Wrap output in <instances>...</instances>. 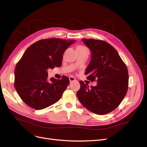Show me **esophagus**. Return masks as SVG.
<instances>
[{"label":"esophagus","mask_w":147,"mask_h":147,"mask_svg":"<svg viewBox=\"0 0 147 147\" xmlns=\"http://www.w3.org/2000/svg\"><path fill=\"white\" fill-rule=\"evenodd\" d=\"M69 80H70V82H72L76 80V79H75L74 77H69Z\"/></svg>","instance_id":"obj_1"}]
</instances>
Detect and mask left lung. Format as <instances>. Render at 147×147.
<instances>
[{"instance_id":"8db88e82","label":"left lung","mask_w":147,"mask_h":147,"mask_svg":"<svg viewBox=\"0 0 147 147\" xmlns=\"http://www.w3.org/2000/svg\"><path fill=\"white\" fill-rule=\"evenodd\" d=\"M82 40L91 52V59L85 75L95 86L80 81L77 96L80 103L91 112L104 115L112 112L125 97L129 75L126 64L117 51L107 42L95 39Z\"/></svg>"}]
</instances>
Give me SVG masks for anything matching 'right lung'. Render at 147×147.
Wrapping results in <instances>:
<instances>
[{
    "mask_svg": "<svg viewBox=\"0 0 147 147\" xmlns=\"http://www.w3.org/2000/svg\"><path fill=\"white\" fill-rule=\"evenodd\" d=\"M74 40H40L25 51L15 69V88L23 101L35 110L58 101L69 84L67 77L48 78V69L61 67L63 54Z\"/></svg>",
    "mask_w": 147,
    "mask_h": 147,
    "instance_id": "obj_1",
    "label": "right lung"
}]
</instances>
